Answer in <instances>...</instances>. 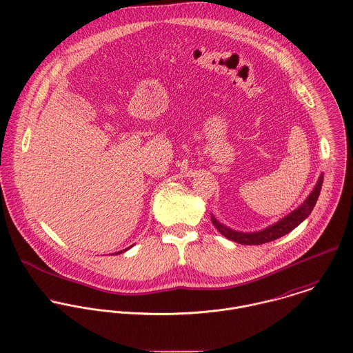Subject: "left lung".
<instances>
[{
    "label": "left lung",
    "mask_w": 353,
    "mask_h": 353,
    "mask_svg": "<svg viewBox=\"0 0 353 353\" xmlns=\"http://www.w3.org/2000/svg\"><path fill=\"white\" fill-rule=\"evenodd\" d=\"M322 183H323V174H321L314 190L310 193L307 200L303 202L298 209H295L292 213H290L288 216H285L284 219H281L276 224L269 225L268 228H265L262 231H256V232L234 231V230L225 227L224 224H221L220 221H217L213 214L210 216L212 223L221 235H224L227 239L234 241V242L241 243V245H262V243L272 242V241L279 239V238L287 235L288 232H291L294 228H296L302 223L304 219L308 217V214L314 209L316 200L319 197Z\"/></svg>",
    "instance_id": "8db88e82"
}]
</instances>
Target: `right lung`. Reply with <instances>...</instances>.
<instances>
[{"instance_id": "obj_1", "label": "right lung", "mask_w": 353, "mask_h": 353, "mask_svg": "<svg viewBox=\"0 0 353 353\" xmlns=\"http://www.w3.org/2000/svg\"><path fill=\"white\" fill-rule=\"evenodd\" d=\"M130 248H132V246H130ZM126 250H128V249H125V250H121V252H115V254H121V252H126Z\"/></svg>"}]
</instances>
